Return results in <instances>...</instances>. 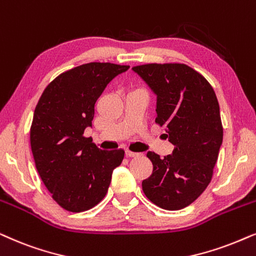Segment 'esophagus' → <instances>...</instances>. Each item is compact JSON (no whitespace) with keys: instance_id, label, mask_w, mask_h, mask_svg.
<instances>
[{"instance_id":"esophagus-1","label":"esophagus","mask_w":256,"mask_h":256,"mask_svg":"<svg viewBox=\"0 0 256 256\" xmlns=\"http://www.w3.org/2000/svg\"><path fill=\"white\" fill-rule=\"evenodd\" d=\"M140 152H130V150H126V156L128 158H136V156H140Z\"/></svg>"}]
</instances>
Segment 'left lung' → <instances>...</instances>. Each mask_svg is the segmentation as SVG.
<instances>
[{"instance_id":"obj_1","label":"left lung","mask_w":256,"mask_h":256,"mask_svg":"<svg viewBox=\"0 0 256 256\" xmlns=\"http://www.w3.org/2000/svg\"><path fill=\"white\" fill-rule=\"evenodd\" d=\"M132 72L156 95L155 122L175 147L164 158L147 152L152 172L142 189L152 204L178 210L193 204L213 176L224 138L216 95L204 76L182 63H150Z\"/></svg>"}]
</instances>
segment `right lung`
Masks as SVG:
<instances>
[{
	"instance_id": "right-lung-1",
	"label": "right lung",
	"mask_w": 256,
	"mask_h": 256,
	"mask_svg": "<svg viewBox=\"0 0 256 256\" xmlns=\"http://www.w3.org/2000/svg\"><path fill=\"white\" fill-rule=\"evenodd\" d=\"M129 66L92 62L62 72L36 106L30 146L36 169L52 196L66 210H88L106 196L112 170L124 150H102L84 138L96 100Z\"/></svg>"
}]
</instances>
